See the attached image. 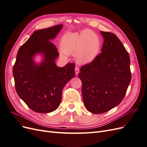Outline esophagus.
I'll use <instances>...</instances> for the list:
<instances>
[{
  "label": "esophagus",
  "mask_w": 147,
  "mask_h": 147,
  "mask_svg": "<svg viewBox=\"0 0 147 147\" xmlns=\"http://www.w3.org/2000/svg\"><path fill=\"white\" fill-rule=\"evenodd\" d=\"M75 74H76V75H78V74H79L80 70H79L78 67H75Z\"/></svg>",
  "instance_id": "1"
}]
</instances>
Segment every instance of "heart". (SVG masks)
Returning a JSON list of instances; mask_svg holds the SVG:
<instances>
[{"label":"heart","instance_id":"1","mask_svg":"<svg viewBox=\"0 0 147 147\" xmlns=\"http://www.w3.org/2000/svg\"><path fill=\"white\" fill-rule=\"evenodd\" d=\"M101 46L98 35L90 30L68 32L61 38V47L67 54L74 53L79 64H88L98 55Z\"/></svg>","mask_w":147,"mask_h":147}]
</instances>
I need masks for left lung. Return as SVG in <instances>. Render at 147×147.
Masks as SVG:
<instances>
[{
	"label": "left lung",
	"instance_id": "left-lung-1",
	"mask_svg": "<svg viewBox=\"0 0 147 147\" xmlns=\"http://www.w3.org/2000/svg\"><path fill=\"white\" fill-rule=\"evenodd\" d=\"M101 52L91 63L82 66L78 77L86 109L103 113L119 105L131 80L130 57L117 35L100 31Z\"/></svg>",
	"mask_w": 147,
	"mask_h": 147
}]
</instances>
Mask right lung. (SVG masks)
I'll list each match as a JSON object with an SVG mask.
<instances>
[{
	"instance_id": "obj_1",
	"label": "right lung",
	"mask_w": 147,
	"mask_h": 147,
	"mask_svg": "<svg viewBox=\"0 0 147 147\" xmlns=\"http://www.w3.org/2000/svg\"><path fill=\"white\" fill-rule=\"evenodd\" d=\"M63 24L35 31L17 53L13 75L18 95L37 113H47L58 107L64 86L75 76V64L59 67L55 61L58 51L51 40L54 39ZM42 56L40 63L34 60Z\"/></svg>"
}]
</instances>
